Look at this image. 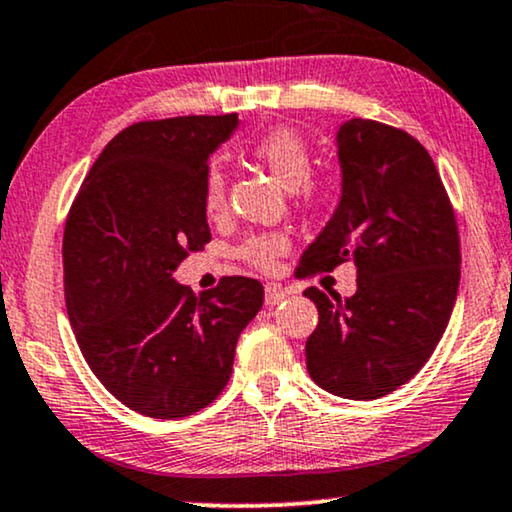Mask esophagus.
Segmentation results:
<instances>
[{
	"instance_id": "34e87169",
	"label": "esophagus",
	"mask_w": 512,
	"mask_h": 512,
	"mask_svg": "<svg viewBox=\"0 0 512 512\" xmlns=\"http://www.w3.org/2000/svg\"><path fill=\"white\" fill-rule=\"evenodd\" d=\"M285 297H288V290H285L283 285L269 283L267 288H264V302H267L269 306H276L278 302H283Z\"/></svg>"
}]
</instances>
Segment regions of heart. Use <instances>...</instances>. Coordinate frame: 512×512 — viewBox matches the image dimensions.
<instances>
[{"instance_id":"heart-1","label":"heart","mask_w":512,"mask_h":512,"mask_svg":"<svg viewBox=\"0 0 512 512\" xmlns=\"http://www.w3.org/2000/svg\"><path fill=\"white\" fill-rule=\"evenodd\" d=\"M250 154L276 177L285 189H292L299 201L313 203L323 196V185L311 177V149L292 128H274L250 145ZM203 206L217 213L224 206V175L220 166H210L203 180ZM288 248L281 234H255L238 245V257L250 267L271 269L274 260Z\"/></svg>"}]
</instances>
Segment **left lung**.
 <instances>
[{
	"label": "left lung",
	"instance_id": "obj_1",
	"mask_svg": "<svg viewBox=\"0 0 512 512\" xmlns=\"http://www.w3.org/2000/svg\"><path fill=\"white\" fill-rule=\"evenodd\" d=\"M337 156L342 196L297 274L353 262L358 290H304L318 306L306 370L327 393L374 400L407 384L438 346L459 292V231L438 168L410 133L344 121Z\"/></svg>",
	"mask_w": 512,
	"mask_h": 512
}]
</instances>
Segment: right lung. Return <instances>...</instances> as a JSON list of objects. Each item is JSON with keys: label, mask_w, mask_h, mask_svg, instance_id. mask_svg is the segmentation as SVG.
Wrapping results in <instances>:
<instances>
[{"label": "right lung", "mask_w": 512, "mask_h": 512, "mask_svg": "<svg viewBox=\"0 0 512 512\" xmlns=\"http://www.w3.org/2000/svg\"><path fill=\"white\" fill-rule=\"evenodd\" d=\"M236 114L140 121L107 142L63 236L67 316L100 384L131 410L180 419L213 403L238 335L264 302L260 281L224 276L192 295L173 278L210 241L208 159Z\"/></svg>", "instance_id": "right-lung-1"}]
</instances>
